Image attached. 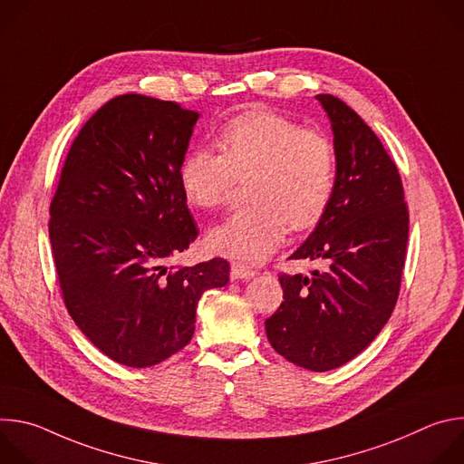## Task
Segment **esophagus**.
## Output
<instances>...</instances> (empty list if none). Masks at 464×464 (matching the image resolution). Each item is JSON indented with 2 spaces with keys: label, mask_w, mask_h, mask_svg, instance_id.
Here are the masks:
<instances>
[{
  "label": "esophagus",
  "mask_w": 464,
  "mask_h": 464,
  "mask_svg": "<svg viewBox=\"0 0 464 464\" xmlns=\"http://www.w3.org/2000/svg\"><path fill=\"white\" fill-rule=\"evenodd\" d=\"M255 272L242 262H231V279H249Z\"/></svg>",
  "instance_id": "obj_1"
}]
</instances>
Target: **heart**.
<instances>
[{
	"label": "heart",
	"mask_w": 464,
	"mask_h": 464,
	"mask_svg": "<svg viewBox=\"0 0 464 464\" xmlns=\"http://www.w3.org/2000/svg\"><path fill=\"white\" fill-rule=\"evenodd\" d=\"M220 154L190 150L179 165V187L198 209L227 202L237 179H247V208L229 215L208 235L215 253L260 260L292 229L312 227L336 187L333 141L312 128L270 111L251 110L222 126Z\"/></svg>",
	"instance_id": "heart-1"
}]
</instances>
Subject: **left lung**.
<instances>
[{"label": "left lung", "mask_w": 464, "mask_h": 464, "mask_svg": "<svg viewBox=\"0 0 464 464\" xmlns=\"http://www.w3.org/2000/svg\"><path fill=\"white\" fill-rule=\"evenodd\" d=\"M334 134L336 187L312 235L290 258L312 276L281 274L285 301L266 319L272 347L308 371L336 369L383 328L399 299L410 213L399 169L365 121L334 95H315Z\"/></svg>", "instance_id": "obj_1"}]
</instances>
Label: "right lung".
<instances>
[{"mask_svg":"<svg viewBox=\"0 0 464 464\" xmlns=\"http://www.w3.org/2000/svg\"><path fill=\"white\" fill-rule=\"evenodd\" d=\"M198 117L138 93L108 101L81 128L49 208L65 308L101 353L128 367L181 351L202 294L229 281L224 258L167 266L198 237L179 187Z\"/></svg>","mask_w":464,"mask_h":464,"instance_id":"right-lung-1","label":"right lung"}]
</instances>
